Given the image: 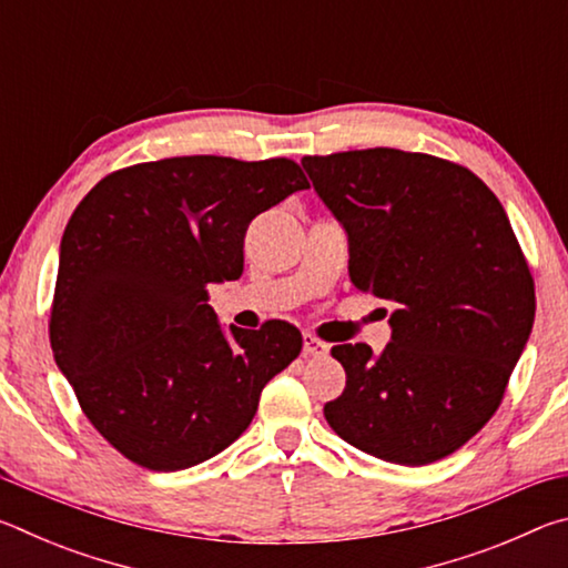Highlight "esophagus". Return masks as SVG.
Instances as JSON below:
<instances>
[{"instance_id": "1", "label": "esophagus", "mask_w": 568, "mask_h": 568, "mask_svg": "<svg viewBox=\"0 0 568 568\" xmlns=\"http://www.w3.org/2000/svg\"><path fill=\"white\" fill-rule=\"evenodd\" d=\"M303 351L305 355H313V358H323V355L328 353V345L321 338H315L313 333H303Z\"/></svg>"}]
</instances>
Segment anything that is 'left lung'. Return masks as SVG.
Masks as SVG:
<instances>
[{
    "mask_svg": "<svg viewBox=\"0 0 568 568\" xmlns=\"http://www.w3.org/2000/svg\"><path fill=\"white\" fill-rule=\"evenodd\" d=\"M303 168L351 245V281L390 301V343L333 345L345 368L325 420L400 466L454 454L491 420L536 313L504 205L468 168L393 148L307 155Z\"/></svg>",
    "mask_w": 568,
    "mask_h": 568,
    "instance_id": "8db88e82",
    "label": "left lung"
}]
</instances>
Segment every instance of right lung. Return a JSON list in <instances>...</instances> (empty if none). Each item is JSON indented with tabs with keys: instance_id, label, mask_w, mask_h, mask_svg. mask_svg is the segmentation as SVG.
Wrapping results in <instances>:
<instances>
[{
	"instance_id": "right-lung-1",
	"label": "right lung",
	"mask_w": 568,
	"mask_h": 568,
	"mask_svg": "<svg viewBox=\"0 0 568 568\" xmlns=\"http://www.w3.org/2000/svg\"><path fill=\"white\" fill-rule=\"evenodd\" d=\"M311 182L287 158L187 155L102 178L60 245L50 343L80 408L150 470L217 456L303 348L285 321L217 325L207 285L243 275L247 225Z\"/></svg>"
}]
</instances>
